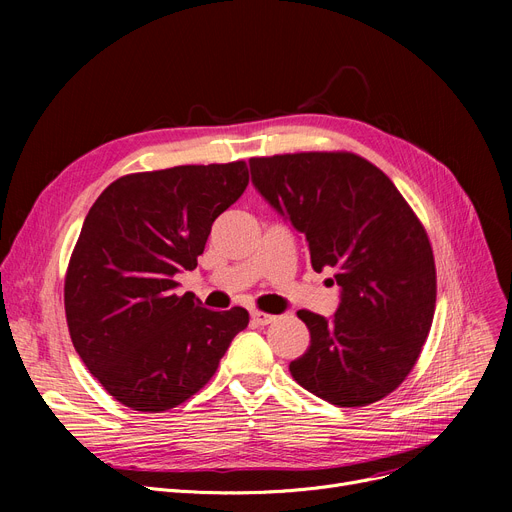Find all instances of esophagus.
<instances>
[{"instance_id": "34e87169", "label": "esophagus", "mask_w": 512, "mask_h": 512, "mask_svg": "<svg viewBox=\"0 0 512 512\" xmlns=\"http://www.w3.org/2000/svg\"><path fill=\"white\" fill-rule=\"evenodd\" d=\"M251 319H253V324H257V326H267V324H272V321H276V315L263 313V311H253Z\"/></svg>"}]
</instances>
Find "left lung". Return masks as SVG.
Wrapping results in <instances>:
<instances>
[{
  "instance_id": "left-lung-1",
  "label": "left lung",
  "mask_w": 512,
  "mask_h": 512,
  "mask_svg": "<svg viewBox=\"0 0 512 512\" xmlns=\"http://www.w3.org/2000/svg\"><path fill=\"white\" fill-rule=\"evenodd\" d=\"M261 197L301 232L315 272L342 288L332 319L301 309L311 344L292 378L338 407H365L405 382L432 328L436 263L394 182L346 151L249 159Z\"/></svg>"
}]
</instances>
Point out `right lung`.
<instances>
[{
  "instance_id": "add662e5",
  "label": "right lung",
  "mask_w": 512,
  "mask_h": 512,
  "mask_svg": "<svg viewBox=\"0 0 512 512\" xmlns=\"http://www.w3.org/2000/svg\"><path fill=\"white\" fill-rule=\"evenodd\" d=\"M247 184L245 161L176 166L122 176L89 209L66 272V321L93 378L132 411L197 394L249 326L247 309L209 311L174 292Z\"/></svg>"
}]
</instances>
